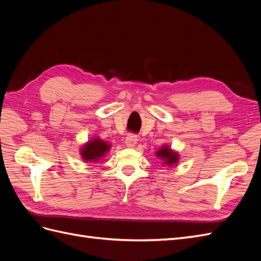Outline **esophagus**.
I'll return each instance as SVG.
<instances>
[{
  "instance_id": "esophagus-1",
  "label": "esophagus",
  "mask_w": 261,
  "mask_h": 261,
  "mask_svg": "<svg viewBox=\"0 0 261 261\" xmlns=\"http://www.w3.org/2000/svg\"><path fill=\"white\" fill-rule=\"evenodd\" d=\"M137 136L136 135H134V134H129V135L126 137V139H125V144H126V146L127 147H135L136 146V144H137Z\"/></svg>"
}]
</instances>
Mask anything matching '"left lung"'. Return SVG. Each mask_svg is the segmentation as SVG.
I'll return each instance as SVG.
<instances>
[{
  "mask_svg": "<svg viewBox=\"0 0 261 261\" xmlns=\"http://www.w3.org/2000/svg\"><path fill=\"white\" fill-rule=\"evenodd\" d=\"M155 155L162 160V163L167 167H173L176 165L179 159V155L174 150H172L168 145H163L158 151H155Z\"/></svg>",
  "mask_w": 261,
  "mask_h": 261,
  "instance_id": "left-lung-1",
  "label": "left lung"
}]
</instances>
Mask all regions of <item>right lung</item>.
<instances>
[{
    "label": "right lung",
    "instance_id": "add662e5",
    "mask_svg": "<svg viewBox=\"0 0 261 261\" xmlns=\"http://www.w3.org/2000/svg\"><path fill=\"white\" fill-rule=\"evenodd\" d=\"M110 149H111V145L109 143L99 137H94L88 143L83 145L80 152L85 162L97 163L100 162L102 158L106 156Z\"/></svg>",
    "mask_w": 261,
    "mask_h": 261
}]
</instances>
